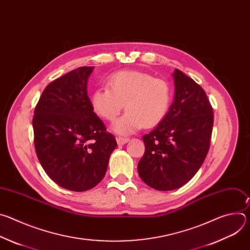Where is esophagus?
Segmentation results:
<instances>
[{
  "instance_id": "obj_1",
  "label": "esophagus",
  "mask_w": 250,
  "mask_h": 250,
  "mask_svg": "<svg viewBox=\"0 0 250 250\" xmlns=\"http://www.w3.org/2000/svg\"><path fill=\"white\" fill-rule=\"evenodd\" d=\"M128 140H129V138H127V137H122V136L117 137V142H118V145H120V146L126 144Z\"/></svg>"
}]
</instances>
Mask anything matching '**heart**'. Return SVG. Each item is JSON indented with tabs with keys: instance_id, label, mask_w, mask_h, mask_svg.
<instances>
[{
	"instance_id": "obj_1",
	"label": "heart",
	"mask_w": 250,
	"mask_h": 250,
	"mask_svg": "<svg viewBox=\"0 0 250 250\" xmlns=\"http://www.w3.org/2000/svg\"><path fill=\"white\" fill-rule=\"evenodd\" d=\"M109 88L93 92L91 104L100 118L113 122L125 104L126 113L113 125L119 134H130L142 125H158L167 115L171 102L170 84L151 74L125 70L114 73L108 79Z\"/></svg>"
}]
</instances>
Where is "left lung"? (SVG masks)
Listing matches in <instances>:
<instances>
[{"label": "left lung", "instance_id": "1", "mask_svg": "<svg viewBox=\"0 0 250 250\" xmlns=\"http://www.w3.org/2000/svg\"><path fill=\"white\" fill-rule=\"evenodd\" d=\"M173 77L174 102L160 124L142 136L146 151L137 164L141 180L159 191L178 189L192 179L208 154L213 125L204 89L178 69Z\"/></svg>", "mask_w": 250, "mask_h": 250}]
</instances>
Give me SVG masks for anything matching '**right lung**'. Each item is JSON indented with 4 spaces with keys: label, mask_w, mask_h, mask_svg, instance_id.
<instances>
[{
    "label": "right lung",
    "mask_w": 250,
    "mask_h": 250,
    "mask_svg": "<svg viewBox=\"0 0 250 250\" xmlns=\"http://www.w3.org/2000/svg\"><path fill=\"white\" fill-rule=\"evenodd\" d=\"M93 66H83L52 81L35 105L32 119L38 158L57 185L84 192L104 178L117 147L94 113L87 94Z\"/></svg>",
    "instance_id": "add662e5"
}]
</instances>
